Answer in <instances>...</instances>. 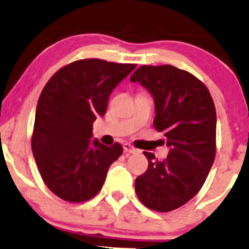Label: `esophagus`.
<instances>
[{
    "mask_svg": "<svg viewBox=\"0 0 249 249\" xmlns=\"http://www.w3.org/2000/svg\"><path fill=\"white\" fill-rule=\"evenodd\" d=\"M123 148H124V152H128V153L138 152V150H137V148H134L132 145L127 144V142H125V144L123 145Z\"/></svg>",
    "mask_w": 249,
    "mask_h": 249,
    "instance_id": "obj_1",
    "label": "esophagus"
}]
</instances>
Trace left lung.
<instances>
[{
	"label": "left lung",
	"mask_w": 249,
	"mask_h": 249,
	"mask_svg": "<svg viewBox=\"0 0 249 249\" xmlns=\"http://www.w3.org/2000/svg\"><path fill=\"white\" fill-rule=\"evenodd\" d=\"M153 97V125L170 147L164 161L144 152L146 172L136 179V193L158 212L181 207L199 192L215 157L216 112L207 88L172 65H142L131 76Z\"/></svg>",
	"instance_id": "left-lung-1"
}]
</instances>
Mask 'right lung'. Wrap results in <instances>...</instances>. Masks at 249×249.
Listing matches in <instances>:
<instances>
[{
    "instance_id": "obj_1",
    "label": "right lung",
    "mask_w": 249,
    "mask_h": 249,
    "mask_svg": "<svg viewBox=\"0 0 249 249\" xmlns=\"http://www.w3.org/2000/svg\"><path fill=\"white\" fill-rule=\"evenodd\" d=\"M136 64L76 61L45 84L36 107L31 148L43 181L70 202L93 198L123 147L92 138V124L107 112L111 92Z\"/></svg>"
}]
</instances>
